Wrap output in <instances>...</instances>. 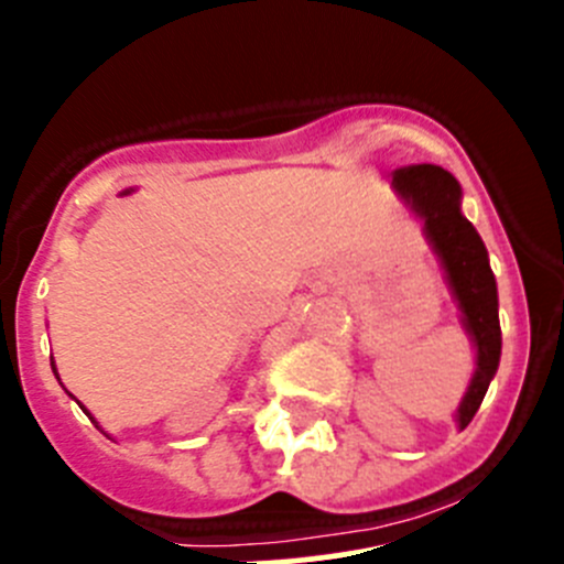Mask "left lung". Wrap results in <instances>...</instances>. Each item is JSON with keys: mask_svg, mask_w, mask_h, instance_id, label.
<instances>
[{"mask_svg": "<svg viewBox=\"0 0 564 564\" xmlns=\"http://www.w3.org/2000/svg\"><path fill=\"white\" fill-rule=\"evenodd\" d=\"M391 176L393 189L424 220V231L444 261L452 292L460 303L463 322L477 347V371L457 408L460 430H466L488 393L501 358L499 294H496L494 270L488 264V250L477 228L463 217L460 184L452 173L438 165H408L397 167Z\"/></svg>", "mask_w": 564, "mask_h": 564, "instance_id": "obj_1", "label": "left lung"}]
</instances>
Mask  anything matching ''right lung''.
Returning <instances> with one entry per match:
<instances>
[{
	"label": "right lung",
	"mask_w": 564,
	"mask_h": 564,
	"mask_svg": "<svg viewBox=\"0 0 564 564\" xmlns=\"http://www.w3.org/2000/svg\"><path fill=\"white\" fill-rule=\"evenodd\" d=\"M54 366V364H52ZM54 375H57V369H54ZM82 410H85V408H82ZM85 413H87V410H85ZM87 415H90V413H87Z\"/></svg>",
	"instance_id": "obj_1"
}]
</instances>
